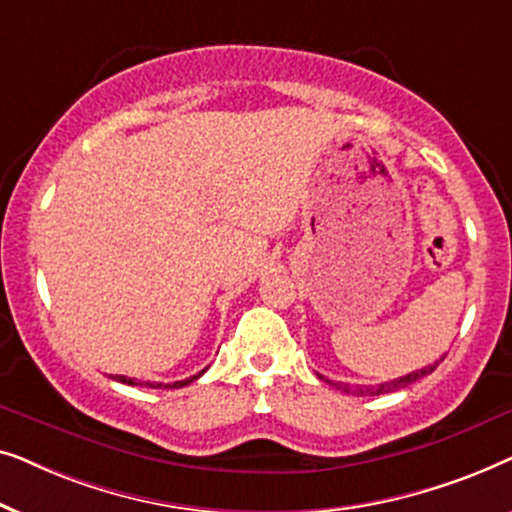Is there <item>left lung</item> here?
<instances>
[{
    "label": "left lung",
    "mask_w": 512,
    "mask_h": 512,
    "mask_svg": "<svg viewBox=\"0 0 512 512\" xmlns=\"http://www.w3.org/2000/svg\"><path fill=\"white\" fill-rule=\"evenodd\" d=\"M443 359H445V356H443ZM443 359H440V361H443ZM440 361L433 363V366H424L422 370H415V373H408V375H403V377H396V380H391V382L373 384V387H349V384H345V382H331V380H326L324 375H319V377H321V380H326L328 384H331V387L345 391V394H354V396H380V394H389V391H398V389L410 387L412 382H417V380H422V377L431 375L433 370L438 368Z\"/></svg>",
    "instance_id": "obj_1"
}]
</instances>
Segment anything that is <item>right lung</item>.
Returning <instances> with one entry per match:
<instances>
[{"label":"right lung","mask_w":512,"mask_h":512,"mask_svg":"<svg viewBox=\"0 0 512 512\" xmlns=\"http://www.w3.org/2000/svg\"><path fill=\"white\" fill-rule=\"evenodd\" d=\"M207 370V368H205ZM205 370H200L198 375H191L186 377V380H179V382H172V384H163V382H144V387H151V389H179V387H186V384H191L193 380H198V377L205 373ZM111 380L116 382H123V384H132V387H142V382L132 380V377H125V375H114Z\"/></svg>","instance_id":"1"}]
</instances>
